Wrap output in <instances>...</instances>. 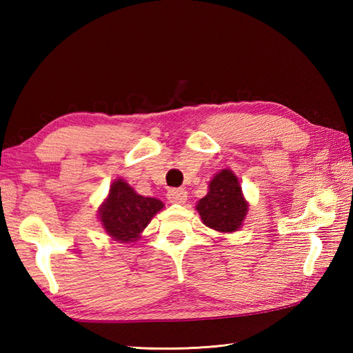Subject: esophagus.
<instances>
[{
  "instance_id": "obj_1",
  "label": "esophagus",
  "mask_w": 353,
  "mask_h": 353,
  "mask_svg": "<svg viewBox=\"0 0 353 353\" xmlns=\"http://www.w3.org/2000/svg\"><path fill=\"white\" fill-rule=\"evenodd\" d=\"M167 197L171 203H183L186 197H188V192L183 188H171L167 192Z\"/></svg>"
}]
</instances>
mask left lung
<instances>
[{"label": "left lung", "mask_w": 353, "mask_h": 353, "mask_svg": "<svg viewBox=\"0 0 353 353\" xmlns=\"http://www.w3.org/2000/svg\"><path fill=\"white\" fill-rule=\"evenodd\" d=\"M201 221L221 234H230L239 228L249 211L241 185L230 170L216 172L209 182V191L196 206Z\"/></svg>", "instance_id": "obj_1"}]
</instances>
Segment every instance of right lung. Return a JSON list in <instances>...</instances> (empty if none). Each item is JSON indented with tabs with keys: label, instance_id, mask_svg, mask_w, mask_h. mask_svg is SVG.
I'll list each match as a JSON object with an SVG mask.
<instances>
[{
	"label": "right lung",
	"instance_id": "obj_1",
	"mask_svg": "<svg viewBox=\"0 0 353 353\" xmlns=\"http://www.w3.org/2000/svg\"><path fill=\"white\" fill-rule=\"evenodd\" d=\"M162 208L161 200L139 196L123 179H117L99 209V216L110 238L118 243H133Z\"/></svg>",
	"mask_w": 353,
	"mask_h": 353
}]
</instances>
